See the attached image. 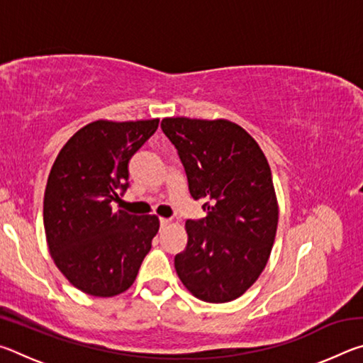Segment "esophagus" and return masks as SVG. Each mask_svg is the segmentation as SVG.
<instances>
[{
    "mask_svg": "<svg viewBox=\"0 0 363 363\" xmlns=\"http://www.w3.org/2000/svg\"><path fill=\"white\" fill-rule=\"evenodd\" d=\"M169 223H171L169 219H167V218H160V227H167Z\"/></svg>",
    "mask_w": 363,
    "mask_h": 363,
    "instance_id": "34e87169",
    "label": "esophagus"
}]
</instances>
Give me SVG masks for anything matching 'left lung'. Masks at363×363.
Here are the masks:
<instances>
[{
  "label": "left lung",
  "instance_id": "obj_1",
  "mask_svg": "<svg viewBox=\"0 0 363 363\" xmlns=\"http://www.w3.org/2000/svg\"><path fill=\"white\" fill-rule=\"evenodd\" d=\"M194 200L206 218L186 223L187 247L174 267L187 290L206 303H229L266 267L279 206L267 158L256 140L229 120L163 118Z\"/></svg>",
  "mask_w": 363,
  "mask_h": 363
}]
</instances>
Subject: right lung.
<instances>
[{
	"mask_svg": "<svg viewBox=\"0 0 363 363\" xmlns=\"http://www.w3.org/2000/svg\"><path fill=\"white\" fill-rule=\"evenodd\" d=\"M158 118L97 120L67 140L48 177L43 220L54 262L91 296L126 291L158 232L153 214L113 211L130 186V160L158 128Z\"/></svg>",
	"mask_w": 363,
	"mask_h": 363,
	"instance_id": "add662e5",
	"label": "right lung"
}]
</instances>
